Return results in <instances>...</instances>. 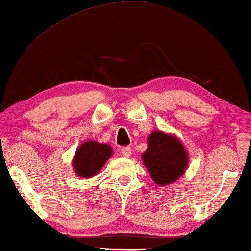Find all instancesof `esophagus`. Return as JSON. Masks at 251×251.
I'll return each mask as SVG.
<instances>
[{
  "label": "esophagus",
  "mask_w": 251,
  "mask_h": 251,
  "mask_svg": "<svg viewBox=\"0 0 251 251\" xmlns=\"http://www.w3.org/2000/svg\"><path fill=\"white\" fill-rule=\"evenodd\" d=\"M121 151H122V155L124 157H129L131 154V148H130V146H125L122 148Z\"/></svg>",
  "instance_id": "1"
}]
</instances>
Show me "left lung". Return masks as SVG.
<instances>
[{"mask_svg":"<svg viewBox=\"0 0 251 251\" xmlns=\"http://www.w3.org/2000/svg\"><path fill=\"white\" fill-rule=\"evenodd\" d=\"M147 145L142 159L157 185H169L184 175L188 154L176 136L155 130L148 136Z\"/></svg>","mask_w":251,"mask_h":251,"instance_id":"8db88e82","label":"left lung"}]
</instances>
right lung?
Segmentation results:
<instances>
[{"instance_id": "1", "label": "right lung", "mask_w": 251, "mask_h": 251, "mask_svg": "<svg viewBox=\"0 0 251 251\" xmlns=\"http://www.w3.org/2000/svg\"><path fill=\"white\" fill-rule=\"evenodd\" d=\"M112 155L113 150L107 144L88 141L77 148L72 164L77 176L92 178L100 171Z\"/></svg>"}]
</instances>
